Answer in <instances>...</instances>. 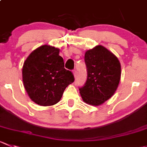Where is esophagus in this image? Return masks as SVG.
<instances>
[{"label": "esophagus", "mask_w": 147, "mask_h": 147, "mask_svg": "<svg viewBox=\"0 0 147 147\" xmlns=\"http://www.w3.org/2000/svg\"><path fill=\"white\" fill-rule=\"evenodd\" d=\"M73 74H74V77L76 78V76H77V71H76V70H74V71H73Z\"/></svg>", "instance_id": "34e87169"}]
</instances>
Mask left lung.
Returning <instances> with one entry per match:
<instances>
[{
  "mask_svg": "<svg viewBox=\"0 0 147 147\" xmlns=\"http://www.w3.org/2000/svg\"><path fill=\"white\" fill-rule=\"evenodd\" d=\"M84 61L87 79L84 86L79 88L84 102L99 106L110 98L121 80V63L115 55L102 45L86 50Z\"/></svg>",
  "mask_w": 147,
  "mask_h": 147,
  "instance_id": "8db88e82",
  "label": "left lung"
}]
</instances>
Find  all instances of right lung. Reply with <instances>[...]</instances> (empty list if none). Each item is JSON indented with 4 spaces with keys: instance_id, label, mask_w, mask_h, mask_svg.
I'll return each instance as SVG.
<instances>
[{
    "instance_id": "1",
    "label": "right lung",
    "mask_w": 147,
    "mask_h": 147,
    "mask_svg": "<svg viewBox=\"0 0 147 147\" xmlns=\"http://www.w3.org/2000/svg\"><path fill=\"white\" fill-rule=\"evenodd\" d=\"M59 53V48L45 45L33 50L24 63V86L31 100L39 105L58 103L65 88L74 82L71 71L64 68Z\"/></svg>"
}]
</instances>
